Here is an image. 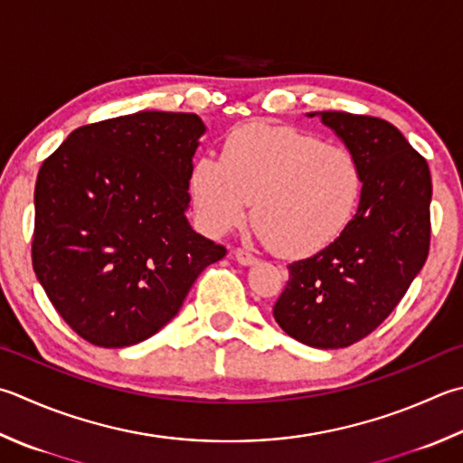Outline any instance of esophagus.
<instances>
[{
	"label": "esophagus",
	"mask_w": 463,
	"mask_h": 463,
	"mask_svg": "<svg viewBox=\"0 0 463 463\" xmlns=\"http://www.w3.org/2000/svg\"><path fill=\"white\" fill-rule=\"evenodd\" d=\"M233 258L238 260V264H241V266H251V264H256V261H258L254 254H250L248 250H241V248L233 250Z\"/></svg>",
	"instance_id": "obj_1"
}]
</instances>
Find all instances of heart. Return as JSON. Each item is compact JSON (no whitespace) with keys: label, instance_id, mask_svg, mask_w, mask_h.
I'll return each instance as SVG.
<instances>
[{"label":"heart","instance_id":"b5f03b06","mask_svg":"<svg viewBox=\"0 0 463 463\" xmlns=\"http://www.w3.org/2000/svg\"><path fill=\"white\" fill-rule=\"evenodd\" d=\"M191 199L203 230L222 235L251 222L278 254L307 258L340 238L363 195L353 151L292 127L251 123L225 138L222 156L195 163Z\"/></svg>","mask_w":463,"mask_h":463}]
</instances>
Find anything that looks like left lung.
<instances>
[{
	"instance_id": "1",
	"label": "left lung",
	"mask_w": 463,
	"mask_h": 463,
	"mask_svg": "<svg viewBox=\"0 0 463 463\" xmlns=\"http://www.w3.org/2000/svg\"><path fill=\"white\" fill-rule=\"evenodd\" d=\"M318 117L359 159L363 195L333 246L288 266L290 278L274 318L304 345L343 348L371 335L423 268L431 238V173L387 120L338 110Z\"/></svg>"
}]
</instances>
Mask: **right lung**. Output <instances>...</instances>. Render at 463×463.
Returning <instances> with one entry per match:
<instances>
[{
  "label": "right lung",
  "mask_w": 463,
  "mask_h": 463,
  "mask_svg": "<svg viewBox=\"0 0 463 463\" xmlns=\"http://www.w3.org/2000/svg\"><path fill=\"white\" fill-rule=\"evenodd\" d=\"M203 133L191 112L141 110L72 130L42 163L33 272L89 343L120 348L153 336L228 251L185 215Z\"/></svg>",
  "instance_id": "obj_1"
}]
</instances>
